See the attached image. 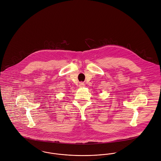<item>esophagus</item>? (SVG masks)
<instances>
[{"instance_id":"obj_1","label":"esophagus","mask_w":161,"mask_h":161,"mask_svg":"<svg viewBox=\"0 0 161 161\" xmlns=\"http://www.w3.org/2000/svg\"><path fill=\"white\" fill-rule=\"evenodd\" d=\"M79 87H85V84L83 83V82H80L79 84Z\"/></svg>"}]
</instances>
